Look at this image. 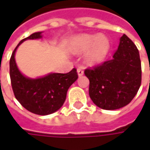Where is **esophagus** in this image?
<instances>
[{"label": "esophagus", "mask_w": 150, "mask_h": 150, "mask_svg": "<svg viewBox=\"0 0 150 150\" xmlns=\"http://www.w3.org/2000/svg\"><path fill=\"white\" fill-rule=\"evenodd\" d=\"M77 72H78L79 76H82V75L84 74V72H83V69L82 68V67H79V68L77 69Z\"/></svg>", "instance_id": "obj_1"}]
</instances>
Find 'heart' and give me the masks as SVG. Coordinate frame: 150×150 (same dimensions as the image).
Returning a JSON list of instances; mask_svg holds the SVG:
<instances>
[{
    "instance_id": "1",
    "label": "heart",
    "mask_w": 150,
    "mask_h": 150,
    "mask_svg": "<svg viewBox=\"0 0 150 150\" xmlns=\"http://www.w3.org/2000/svg\"><path fill=\"white\" fill-rule=\"evenodd\" d=\"M71 49L75 54H83L90 49L86 61L88 64L94 65L106 58L110 49V43L107 38L101 34H83L73 40Z\"/></svg>"
}]
</instances>
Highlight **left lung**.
<instances>
[{
	"label": "left lung",
	"mask_w": 150,
	"mask_h": 150,
	"mask_svg": "<svg viewBox=\"0 0 150 150\" xmlns=\"http://www.w3.org/2000/svg\"><path fill=\"white\" fill-rule=\"evenodd\" d=\"M89 96L96 106L115 110L129 104L142 83V64L136 45L125 34L120 39L112 58L86 69Z\"/></svg>",
	"instance_id": "left-lung-1"
}]
</instances>
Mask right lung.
<instances>
[{"label": "right lung", "mask_w": 150, "mask_h": 150, "mask_svg": "<svg viewBox=\"0 0 150 150\" xmlns=\"http://www.w3.org/2000/svg\"><path fill=\"white\" fill-rule=\"evenodd\" d=\"M42 32L32 34L22 39L12 53L9 60V75L16 99L30 112L49 115L59 110L65 102L67 92L71 85L78 79L76 69L66 74L51 73L42 78L30 79L19 71L14 55L19 45L27 39L42 38Z\"/></svg>", "instance_id": "1"}]
</instances>
